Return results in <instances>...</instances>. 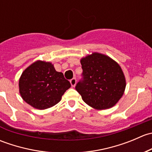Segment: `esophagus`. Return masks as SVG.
I'll use <instances>...</instances> for the list:
<instances>
[{
  "mask_svg": "<svg viewBox=\"0 0 152 152\" xmlns=\"http://www.w3.org/2000/svg\"><path fill=\"white\" fill-rule=\"evenodd\" d=\"M70 85H71L72 87H75V85H76V79H75V78H73V79L70 81Z\"/></svg>",
  "mask_w": 152,
  "mask_h": 152,
  "instance_id": "obj_1",
  "label": "esophagus"
}]
</instances>
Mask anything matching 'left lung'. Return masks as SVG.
Masks as SVG:
<instances>
[{
	"instance_id": "1",
	"label": "left lung",
	"mask_w": 152,
	"mask_h": 152,
	"mask_svg": "<svg viewBox=\"0 0 152 152\" xmlns=\"http://www.w3.org/2000/svg\"><path fill=\"white\" fill-rule=\"evenodd\" d=\"M82 79L76 90L87 104L106 110L117 104L124 95L126 79L120 65L104 54L93 53L81 59Z\"/></svg>"
}]
</instances>
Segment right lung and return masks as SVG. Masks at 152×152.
<instances>
[{
  "instance_id": "right-lung-1",
  "label": "right lung",
  "mask_w": 152,
  "mask_h": 152,
  "mask_svg": "<svg viewBox=\"0 0 152 152\" xmlns=\"http://www.w3.org/2000/svg\"><path fill=\"white\" fill-rule=\"evenodd\" d=\"M70 86L63 73L56 71L50 62L40 60L27 67L19 80L22 99L38 110H45L59 103Z\"/></svg>"
}]
</instances>
